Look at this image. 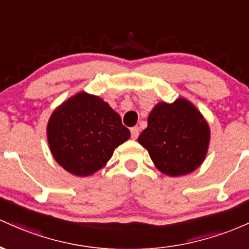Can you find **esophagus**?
<instances>
[{
	"mask_svg": "<svg viewBox=\"0 0 249 249\" xmlns=\"http://www.w3.org/2000/svg\"><path fill=\"white\" fill-rule=\"evenodd\" d=\"M130 133H132V139H138V136H139V133H140V129H139V127H133L132 129H130Z\"/></svg>",
	"mask_w": 249,
	"mask_h": 249,
	"instance_id": "obj_1",
	"label": "esophagus"
}]
</instances>
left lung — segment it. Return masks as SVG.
Listing matches in <instances>:
<instances>
[{
	"instance_id": "left-lung-1",
	"label": "left lung",
	"mask_w": 249,
	"mask_h": 249,
	"mask_svg": "<svg viewBox=\"0 0 249 249\" xmlns=\"http://www.w3.org/2000/svg\"><path fill=\"white\" fill-rule=\"evenodd\" d=\"M139 142L155 167L169 177L194 172L207 154L211 130L202 114L186 99L159 102L148 116Z\"/></svg>"
}]
</instances>
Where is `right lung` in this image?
Here are the masks:
<instances>
[{"label": "right lung", "instance_id": "add662e5", "mask_svg": "<svg viewBox=\"0 0 249 249\" xmlns=\"http://www.w3.org/2000/svg\"><path fill=\"white\" fill-rule=\"evenodd\" d=\"M129 136L119 114L99 96L86 91L58 106L47 125L53 156L76 177H88L101 169Z\"/></svg>", "mask_w": 249, "mask_h": 249}]
</instances>
